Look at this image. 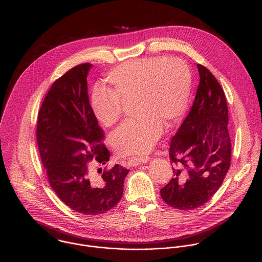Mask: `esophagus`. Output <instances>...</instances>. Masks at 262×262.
<instances>
[{"label": "esophagus", "mask_w": 262, "mask_h": 262, "mask_svg": "<svg viewBox=\"0 0 262 262\" xmlns=\"http://www.w3.org/2000/svg\"><path fill=\"white\" fill-rule=\"evenodd\" d=\"M148 160H149V157H148V156L130 157V158L128 159V165H130V166H137V165H139V164H141V163L147 162Z\"/></svg>", "instance_id": "esophagus-1"}]
</instances>
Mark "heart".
Returning a JSON list of instances; mask_svg holds the SVG:
<instances>
[{
    "label": "heart",
    "instance_id": "obj_1",
    "mask_svg": "<svg viewBox=\"0 0 262 262\" xmlns=\"http://www.w3.org/2000/svg\"><path fill=\"white\" fill-rule=\"evenodd\" d=\"M107 89L97 85L91 107L97 121L105 127L122 116V102L135 98L137 118L124 122L113 135L120 154L148 152L161 135L163 123L176 124L187 108L191 73L182 58L154 56L131 59L115 68L106 78Z\"/></svg>",
    "mask_w": 262,
    "mask_h": 262
}]
</instances>
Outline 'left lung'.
<instances>
[{"mask_svg":"<svg viewBox=\"0 0 262 262\" xmlns=\"http://www.w3.org/2000/svg\"><path fill=\"white\" fill-rule=\"evenodd\" d=\"M196 67L200 83L193 104L169 144L173 178L160 189L162 200L182 211L206 204L223 184L231 162L224 92L207 68Z\"/></svg>","mask_w":262,"mask_h":262,"instance_id":"left-lung-1","label":"left lung"}]
</instances>
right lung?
<instances>
[{
    "label": "right lung",
    "mask_w": 262,
    "mask_h": 262,
    "mask_svg": "<svg viewBox=\"0 0 262 262\" xmlns=\"http://www.w3.org/2000/svg\"><path fill=\"white\" fill-rule=\"evenodd\" d=\"M91 63H81L57 78L38 112V149L50 187L71 209L83 215H101L113 209L123 195L129 169L116 164L110 169L91 170L106 164L110 151L104 131L95 118L88 95Z\"/></svg>",
    "instance_id": "obj_1"
}]
</instances>
